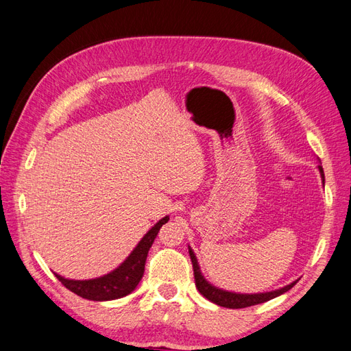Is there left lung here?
<instances>
[{"label":"left lung","mask_w":351,"mask_h":351,"mask_svg":"<svg viewBox=\"0 0 351 351\" xmlns=\"http://www.w3.org/2000/svg\"><path fill=\"white\" fill-rule=\"evenodd\" d=\"M320 170V175L323 178V182H325V175H323V169L322 166H319ZM190 250V258H191V263H193V269H194V278H195V286L199 292L204 296V298H208L209 301H212L213 304H218L221 307H227V308H246L250 307V305H256V304H261V302H267L269 300L276 298V296L282 295L285 292H287L296 285V282L287 285L282 289H277L273 292H265V293H234V292H227V291H222L218 289V287L212 286L206 278L202 276L200 271V267L197 264V258L194 255V252L191 250V247H188Z\"/></svg>","instance_id":"1"}]
</instances>
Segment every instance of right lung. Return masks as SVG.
Returning <instances> with one entry per match:
<instances>
[{"label": "right lung", "mask_w": 351, "mask_h": 351, "mask_svg": "<svg viewBox=\"0 0 351 351\" xmlns=\"http://www.w3.org/2000/svg\"><path fill=\"white\" fill-rule=\"evenodd\" d=\"M169 221V217L160 219L152 227L143 239L139 241L138 246L133 249L129 258L112 273L92 278V280H69V278L56 274L58 280L64 285L66 289L77 293L82 298L90 301H111L129 295L134 287L138 286L141 278L145 271V261L149 252V247L154 243L158 231L163 223Z\"/></svg>", "instance_id": "1"}]
</instances>
